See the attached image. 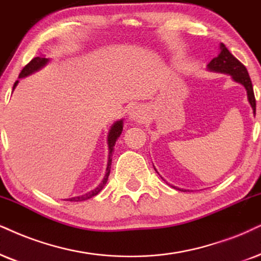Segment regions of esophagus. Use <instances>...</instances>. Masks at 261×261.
Instances as JSON below:
<instances>
[{
	"label": "esophagus",
	"instance_id": "obj_1",
	"mask_svg": "<svg viewBox=\"0 0 261 261\" xmlns=\"http://www.w3.org/2000/svg\"><path fill=\"white\" fill-rule=\"evenodd\" d=\"M128 117H130V119L134 121H142L146 119V111L140 106H136L130 111Z\"/></svg>",
	"mask_w": 261,
	"mask_h": 261
}]
</instances>
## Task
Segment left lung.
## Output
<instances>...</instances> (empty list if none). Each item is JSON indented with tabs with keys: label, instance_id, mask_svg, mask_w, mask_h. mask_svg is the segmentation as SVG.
I'll return each mask as SVG.
<instances>
[{
	"label": "left lung",
	"instance_id": "obj_1",
	"mask_svg": "<svg viewBox=\"0 0 261 261\" xmlns=\"http://www.w3.org/2000/svg\"><path fill=\"white\" fill-rule=\"evenodd\" d=\"M207 67H208L210 71L220 72V73L231 75L233 81L242 84L246 88L247 95H248V101L253 108L254 114H255V96H254L253 85L248 74V71H247V68L242 62H240L231 53L227 50V48L223 43L220 44V54L217 58H214L207 65Z\"/></svg>",
	"mask_w": 261,
	"mask_h": 261
}]
</instances>
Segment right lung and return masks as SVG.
Segmentation results:
<instances>
[{
	"mask_svg": "<svg viewBox=\"0 0 261 261\" xmlns=\"http://www.w3.org/2000/svg\"><path fill=\"white\" fill-rule=\"evenodd\" d=\"M48 62V59L44 58L43 55H39V57H36L32 59L31 61L29 62L28 65L25 66L24 68H22L20 74H19V78H24L26 75L34 73V72L38 71L39 68H42L43 66ZM19 81H16L14 83V89L16 87V84H18ZM121 131H123V120H119L117 121V123L113 124V126L111 127L110 130V134H108V150H110V155H108V164H107V169H106V174H105L103 179H102V182L98 184L97 188H95L94 190L89 191L88 194H84V195L82 196H75V197H71V199H68V201H84V200H88L90 199V197L97 195L98 193L102 190V188L106 186L107 180H108V176H110L111 173V165H112V153H113V149H114V146H115V142H117L118 138L120 137L121 135Z\"/></svg>",
	"mask_w": 261,
	"mask_h": 261,
	"instance_id": "1",
	"label": "right lung"
}]
</instances>
